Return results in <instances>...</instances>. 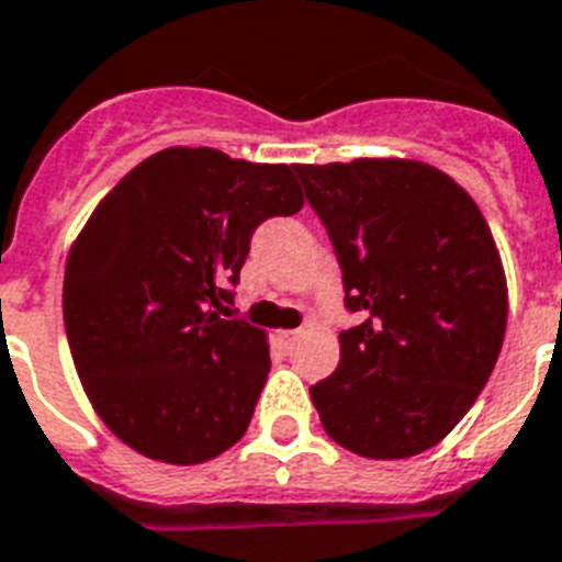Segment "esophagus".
<instances>
[{
  "label": "esophagus",
  "mask_w": 562,
  "mask_h": 562,
  "mask_svg": "<svg viewBox=\"0 0 562 562\" xmlns=\"http://www.w3.org/2000/svg\"><path fill=\"white\" fill-rule=\"evenodd\" d=\"M296 337H300V331H280V340L285 346H291L296 340Z\"/></svg>",
  "instance_id": "esophagus-1"
}]
</instances>
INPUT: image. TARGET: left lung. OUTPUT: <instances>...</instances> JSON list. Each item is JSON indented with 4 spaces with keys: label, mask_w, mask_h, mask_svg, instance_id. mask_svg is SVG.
Masks as SVG:
<instances>
[{
    "label": "left lung",
    "mask_w": 562,
    "mask_h": 562,
    "mask_svg": "<svg viewBox=\"0 0 562 562\" xmlns=\"http://www.w3.org/2000/svg\"><path fill=\"white\" fill-rule=\"evenodd\" d=\"M344 268L340 363L312 386L323 430L367 459L439 445L494 372L508 285L482 210L409 158L296 164Z\"/></svg>",
    "instance_id": "left-lung-1"
}]
</instances>
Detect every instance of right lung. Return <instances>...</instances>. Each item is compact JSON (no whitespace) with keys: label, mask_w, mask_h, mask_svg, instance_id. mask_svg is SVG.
Segmentation results:
<instances>
[{"label":"right lung","mask_w":562,"mask_h":562,"mask_svg":"<svg viewBox=\"0 0 562 562\" xmlns=\"http://www.w3.org/2000/svg\"><path fill=\"white\" fill-rule=\"evenodd\" d=\"M303 207L294 164L210 147L149 155L94 207L66 259L63 321L77 375L140 456L202 464L245 436L271 358L225 321L250 236Z\"/></svg>","instance_id":"add662e5"}]
</instances>
